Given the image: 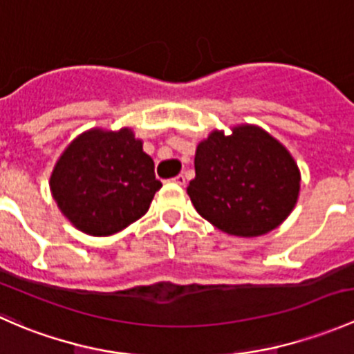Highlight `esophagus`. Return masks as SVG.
Masks as SVG:
<instances>
[{
  "mask_svg": "<svg viewBox=\"0 0 354 354\" xmlns=\"http://www.w3.org/2000/svg\"><path fill=\"white\" fill-rule=\"evenodd\" d=\"M173 181L176 185H181V187H183V185L187 183V181H185V174H178V176L173 178Z\"/></svg>",
  "mask_w": 354,
  "mask_h": 354,
  "instance_id": "obj_1",
  "label": "esophagus"
}]
</instances>
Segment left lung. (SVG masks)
Here are the masks:
<instances>
[{"label":"left lung","instance_id":"left-lung-1","mask_svg":"<svg viewBox=\"0 0 354 354\" xmlns=\"http://www.w3.org/2000/svg\"><path fill=\"white\" fill-rule=\"evenodd\" d=\"M203 219L234 236L279 226L298 200L299 171L289 152L259 127L214 131L200 142L187 188Z\"/></svg>","mask_w":354,"mask_h":354}]
</instances>
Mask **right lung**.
Returning a JSON list of instances; mask_svg holds the SVG:
<instances>
[{
	"mask_svg": "<svg viewBox=\"0 0 354 354\" xmlns=\"http://www.w3.org/2000/svg\"><path fill=\"white\" fill-rule=\"evenodd\" d=\"M162 187L133 131L88 130L59 157L51 192L77 230L109 236L140 219Z\"/></svg>",
	"mask_w": 354,
	"mask_h": 354,
	"instance_id": "add662e5",
	"label": "right lung"
}]
</instances>
